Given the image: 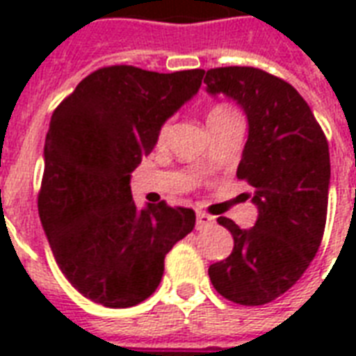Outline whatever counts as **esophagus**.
<instances>
[{
  "label": "esophagus",
  "mask_w": 356,
  "mask_h": 356,
  "mask_svg": "<svg viewBox=\"0 0 356 356\" xmlns=\"http://www.w3.org/2000/svg\"><path fill=\"white\" fill-rule=\"evenodd\" d=\"M212 223H214V216L203 211H197V227H209Z\"/></svg>",
  "instance_id": "34e87169"
}]
</instances>
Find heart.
Listing matches in <instances>:
<instances>
[{
  "label": "heart",
  "instance_id": "heart-1",
  "mask_svg": "<svg viewBox=\"0 0 356 356\" xmlns=\"http://www.w3.org/2000/svg\"><path fill=\"white\" fill-rule=\"evenodd\" d=\"M229 114H234V111L229 105H225V103H218V105H214V107L209 111V122H212V120H220V118H225V116H229ZM168 133V123H164L161 127V131H159V138H164Z\"/></svg>",
  "mask_w": 356,
  "mask_h": 356
}]
</instances>
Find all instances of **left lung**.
Here are the masks:
<instances>
[{
    "instance_id": "8db88e82",
    "label": "left lung",
    "mask_w": 356,
    "mask_h": 356,
    "mask_svg": "<svg viewBox=\"0 0 356 356\" xmlns=\"http://www.w3.org/2000/svg\"><path fill=\"white\" fill-rule=\"evenodd\" d=\"M211 94H225L248 114L249 136L236 177L254 190L251 229L218 218L234 238L225 260L209 268L229 301L259 307L290 290L320 249L327 222L331 161L325 133L299 92L251 66L207 70Z\"/></svg>"
}]
</instances>
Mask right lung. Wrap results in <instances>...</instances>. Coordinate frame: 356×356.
<instances>
[{
	"instance_id": "obj_1",
	"label": "right lung",
	"mask_w": 356,
	"mask_h": 356,
	"mask_svg": "<svg viewBox=\"0 0 356 356\" xmlns=\"http://www.w3.org/2000/svg\"><path fill=\"white\" fill-rule=\"evenodd\" d=\"M203 74L105 66L53 111L38 214L60 271L94 303L127 309L149 298L168 251L194 229L192 209H136L129 179Z\"/></svg>"
}]
</instances>
